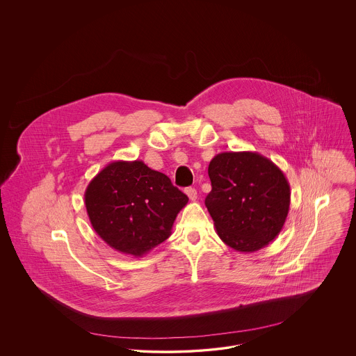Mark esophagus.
<instances>
[{"mask_svg": "<svg viewBox=\"0 0 356 356\" xmlns=\"http://www.w3.org/2000/svg\"><path fill=\"white\" fill-rule=\"evenodd\" d=\"M186 196H188L192 202H195V200L197 199V191H196L195 188H186Z\"/></svg>", "mask_w": 356, "mask_h": 356, "instance_id": "1", "label": "esophagus"}]
</instances>
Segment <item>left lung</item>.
<instances>
[{"label":"left lung","instance_id":"obj_1","mask_svg":"<svg viewBox=\"0 0 356 356\" xmlns=\"http://www.w3.org/2000/svg\"><path fill=\"white\" fill-rule=\"evenodd\" d=\"M205 199L221 240L238 252L267 247L287 219L291 191L283 170L257 152H221L208 167Z\"/></svg>","mask_w":356,"mask_h":356}]
</instances>
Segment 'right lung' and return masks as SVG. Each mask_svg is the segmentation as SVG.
Listing matches in <instances>:
<instances>
[{"label":"right lung","mask_w":356,"mask_h":356,"mask_svg":"<svg viewBox=\"0 0 356 356\" xmlns=\"http://www.w3.org/2000/svg\"><path fill=\"white\" fill-rule=\"evenodd\" d=\"M85 207L96 234L121 254L143 257L170 236L188 197L141 160L112 161L86 186Z\"/></svg>","instance_id":"obj_1"}]
</instances>
